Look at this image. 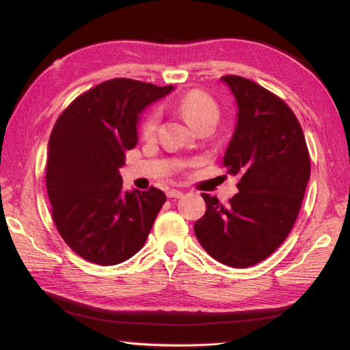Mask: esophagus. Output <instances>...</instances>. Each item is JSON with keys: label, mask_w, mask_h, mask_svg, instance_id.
<instances>
[{"label": "esophagus", "mask_w": 350, "mask_h": 350, "mask_svg": "<svg viewBox=\"0 0 350 350\" xmlns=\"http://www.w3.org/2000/svg\"><path fill=\"white\" fill-rule=\"evenodd\" d=\"M183 196V192L179 189H168L167 191V197L168 198H180Z\"/></svg>", "instance_id": "obj_1"}]
</instances>
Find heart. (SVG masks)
Instances as JSON below:
<instances>
[{"instance_id": "heart-1", "label": "heart", "mask_w": 350, "mask_h": 350, "mask_svg": "<svg viewBox=\"0 0 350 350\" xmlns=\"http://www.w3.org/2000/svg\"><path fill=\"white\" fill-rule=\"evenodd\" d=\"M177 109H179L182 117L187 120L188 124L192 126V128H197L200 123L207 120L217 122L219 116L217 102L202 90H191L187 94H183L180 100L177 102ZM158 122L159 116L156 111L147 114L143 123H141V132H143V135L152 137L156 128H158Z\"/></svg>"}]
</instances>
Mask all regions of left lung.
I'll list each match as a JSON object with an SVG mask.
<instances>
[{
    "label": "left lung",
    "mask_w": 350,
    "mask_h": 350,
    "mask_svg": "<svg viewBox=\"0 0 350 350\" xmlns=\"http://www.w3.org/2000/svg\"><path fill=\"white\" fill-rule=\"evenodd\" d=\"M237 105L236 129L224 154L239 192L219 203L202 194L206 213L194 224L200 245L219 263L263 262L292 230L310 179V154L298 118L287 103L254 81L226 75Z\"/></svg>",
    "instance_id": "8db88e82"
}]
</instances>
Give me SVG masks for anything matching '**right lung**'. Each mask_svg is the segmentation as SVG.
<instances>
[{"label":"right lung","mask_w":350,"mask_h":350,"mask_svg":"<svg viewBox=\"0 0 350 350\" xmlns=\"http://www.w3.org/2000/svg\"><path fill=\"white\" fill-rule=\"evenodd\" d=\"M173 88L109 79L78 96L54 124L46 162L52 218L88 262L113 266L137 254L167 202L153 187L123 191L118 168L137 146L141 113Z\"/></svg>","instance_id":"add662e5"}]
</instances>
